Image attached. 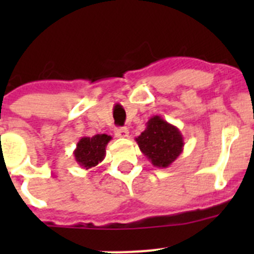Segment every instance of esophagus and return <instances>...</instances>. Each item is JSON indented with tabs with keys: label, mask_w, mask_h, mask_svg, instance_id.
Returning <instances> with one entry per match:
<instances>
[{
	"label": "esophagus",
	"mask_w": 254,
	"mask_h": 254,
	"mask_svg": "<svg viewBox=\"0 0 254 254\" xmlns=\"http://www.w3.org/2000/svg\"><path fill=\"white\" fill-rule=\"evenodd\" d=\"M114 132L117 137H127V135H129V130L127 127H117Z\"/></svg>",
	"instance_id": "obj_1"
}]
</instances>
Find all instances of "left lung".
Wrapping results in <instances>:
<instances>
[{"label":"left lung","mask_w":254,"mask_h":254,"mask_svg":"<svg viewBox=\"0 0 254 254\" xmlns=\"http://www.w3.org/2000/svg\"><path fill=\"white\" fill-rule=\"evenodd\" d=\"M135 141L140 151L155 167L167 168L183 152V135L175 125L160 115H153L146 123V129Z\"/></svg>","instance_id":"left-lung-1"}]
</instances>
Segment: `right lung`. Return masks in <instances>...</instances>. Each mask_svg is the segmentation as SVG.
<instances>
[{
  "mask_svg": "<svg viewBox=\"0 0 254 254\" xmlns=\"http://www.w3.org/2000/svg\"><path fill=\"white\" fill-rule=\"evenodd\" d=\"M111 140L112 136L107 134L81 137L73 151L76 162L86 170L96 167L106 157V147Z\"/></svg>",
  "mask_w": 254,
  "mask_h": 254,
  "instance_id": "right-lung-1",
  "label": "right lung"
}]
</instances>
